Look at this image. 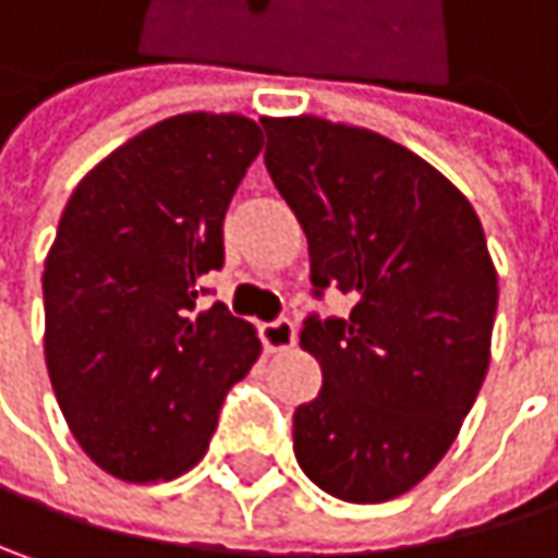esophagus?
<instances>
[{"label": "esophagus", "mask_w": 558, "mask_h": 558, "mask_svg": "<svg viewBox=\"0 0 558 558\" xmlns=\"http://www.w3.org/2000/svg\"><path fill=\"white\" fill-rule=\"evenodd\" d=\"M262 341H265V351L278 354V351L293 348V341H296V329H293V323H290V319L265 323V326H262Z\"/></svg>", "instance_id": "1"}]
</instances>
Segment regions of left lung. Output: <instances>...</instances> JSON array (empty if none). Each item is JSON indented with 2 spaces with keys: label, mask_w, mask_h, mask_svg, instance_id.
Wrapping results in <instances>:
<instances>
[{
  "label": "left lung",
  "mask_w": 558,
  "mask_h": 558,
  "mask_svg": "<svg viewBox=\"0 0 558 558\" xmlns=\"http://www.w3.org/2000/svg\"><path fill=\"white\" fill-rule=\"evenodd\" d=\"M265 166L310 242L323 389L293 412L300 470L341 501H389L457 440L492 357L498 275L473 204L412 149L313 114L268 118Z\"/></svg>",
  "instance_id": "8db88e82"
}]
</instances>
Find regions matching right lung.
<instances>
[{
    "instance_id": "1",
    "label": "right lung",
    "mask_w": 558,
    "mask_h": 558,
    "mask_svg": "<svg viewBox=\"0 0 558 558\" xmlns=\"http://www.w3.org/2000/svg\"><path fill=\"white\" fill-rule=\"evenodd\" d=\"M242 114H175L82 178L44 262V357L78 447L124 482L197 466L220 405L262 354L223 303V217L262 153Z\"/></svg>"
}]
</instances>
